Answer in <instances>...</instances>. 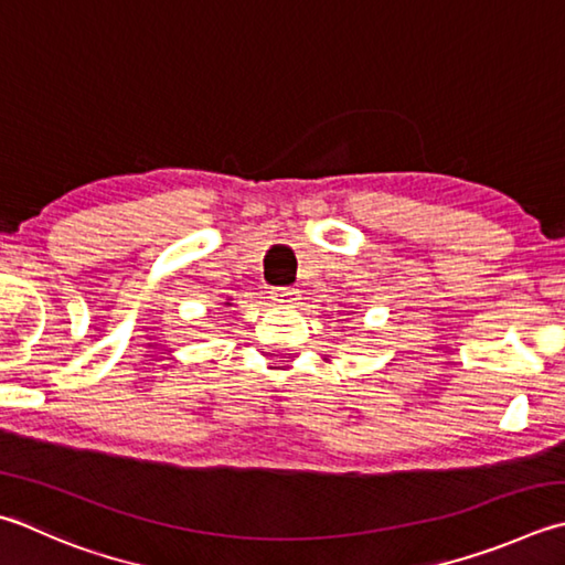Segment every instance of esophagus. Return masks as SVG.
<instances>
[{"instance_id":"esophagus-1","label":"esophagus","mask_w":565,"mask_h":565,"mask_svg":"<svg viewBox=\"0 0 565 565\" xmlns=\"http://www.w3.org/2000/svg\"><path fill=\"white\" fill-rule=\"evenodd\" d=\"M271 301L274 303H281V306H294L298 298H301V291H296V289H274L271 291Z\"/></svg>"}]
</instances>
